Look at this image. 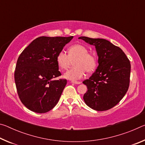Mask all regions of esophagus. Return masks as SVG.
Masks as SVG:
<instances>
[{
    "label": "esophagus",
    "instance_id": "esophagus-1",
    "mask_svg": "<svg viewBox=\"0 0 145 145\" xmlns=\"http://www.w3.org/2000/svg\"><path fill=\"white\" fill-rule=\"evenodd\" d=\"M73 84H80V82H78V81H72L71 82Z\"/></svg>",
    "mask_w": 145,
    "mask_h": 145
}]
</instances>
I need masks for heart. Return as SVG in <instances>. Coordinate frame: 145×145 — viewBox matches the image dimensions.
Instances as JSON below:
<instances>
[{
	"label": "heart",
	"mask_w": 145,
	"mask_h": 145,
	"mask_svg": "<svg viewBox=\"0 0 145 145\" xmlns=\"http://www.w3.org/2000/svg\"><path fill=\"white\" fill-rule=\"evenodd\" d=\"M68 55L63 50L57 54L56 62L61 69L67 70L72 61L74 67L67 71L64 77L71 80H77L84 77L85 72L92 73L96 69L97 58L94 54L88 52L86 46L81 44H75L68 48Z\"/></svg>",
	"instance_id": "heart-1"
}]
</instances>
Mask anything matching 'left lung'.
<instances>
[{"label": "left lung", "mask_w": 145, "mask_h": 145, "mask_svg": "<svg viewBox=\"0 0 145 145\" xmlns=\"http://www.w3.org/2000/svg\"><path fill=\"white\" fill-rule=\"evenodd\" d=\"M95 46L99 66L83 81L88 91L83 99L88 106L99 111H107L118 104L129 89L131 63L123 50L105 39L78 38Z\"/></svg>", "instance_id": "obj_1"}]
</instances>
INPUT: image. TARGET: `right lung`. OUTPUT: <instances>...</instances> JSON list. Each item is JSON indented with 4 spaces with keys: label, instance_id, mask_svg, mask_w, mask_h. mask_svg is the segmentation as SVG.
<instances>
[{
    "label": "right lung",
    "instance_id": "obj_1",
    "mask_svg": "<svg viewBox=\"0 0 145 145\" xmlns=\"http://www.w3.org/2000/svg\"><path fill=\"white\" fill-rule=\"evenodd\" d=\"M73 38L41 36L20 55L14 81L20 99L31 111L45 113L59 100L67 80L54 79L61 75L56 56Z\"/></svg>",
    "mask_w": 145,
    "mask_h": 145
}]
</instances>
